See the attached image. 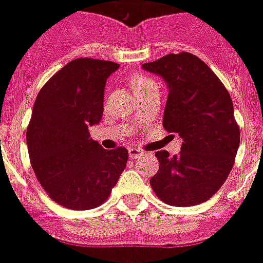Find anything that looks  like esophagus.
<instances>
[{
  "label": "esophagus",
  "mask_w": 263,
  "mask_h": 263,
  "mask_svg": "<svg viewBox=\"0 0 263 263\" xmlns=\"http://www.w3.org/2000/svg\"><path fill=\"white\" fill-rule=\"evenodd\" d=\"M128 154H129V158H131V159H136V158H140L141 156H144V152L141 151V149L129 148L128 149Z\"/></svg>",
  "instance_id": "obj_1"
}]
</instances>
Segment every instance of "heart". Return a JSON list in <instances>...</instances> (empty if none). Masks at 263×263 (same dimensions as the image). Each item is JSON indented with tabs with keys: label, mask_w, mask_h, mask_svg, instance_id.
Listing matches in <instances>:
<instances>
[{
	"label": "heart",
	"mask_w": 263,
	"mask_h": 263,
	"mask_svg": "<svg viewBox=\"0 0 263 263\" xmlns=\"http://www.w3.org/2000/svg\"><path fill=\"white\" fill-rule=\"evenodd\" d=\"M128 84L131 87L132 92L136 96L141 95V93L146 92L151 88L157 87L156 83L148 78L145 75H141V73H132V75L128 76Z\"/></svg>",
	"instance_id": "1"
}]
</instances>
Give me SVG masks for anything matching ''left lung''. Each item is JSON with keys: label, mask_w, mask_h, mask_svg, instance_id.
Wrapping results in <instances>:
<instances>
[{"label": "left lung", "mask_w": 263, "mask_h": 263, "mask_svg": "<svg viewBox=\"0 0 263 263\" xmlns=\"http://www.w3.org/2000/svg\"><path fill=\"white\" fill-rule=\"evenodd\" d=\"M143 68L167 83L163 128L183 139L179 154L156 152L159 168L152 188L171 206L205 202L228 178L239 149L231 96L212 68L187 51L167 54Z\"/></svg>", "instance_id": "left-lung-1"}]
</instances>
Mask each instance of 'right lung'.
<instances>
[{
  "label": "right lung",
  "instance_id": "1",
  "mask_svg": "<svg viewBox=\"0 0 263 263\" xmlns=\"http://www.w3.org/2000/svg\"><path fill=\"white\" fill-rule=\"evenodd\" d=\"M118 68L111 61L78 58L36 97L27 127L29 161L49 197L67 209L104 203L126 167V148L104 149L89 134L102 118L107 78Z\"/></svg>",
  "mask_w": 263,
  "mask_h": 263
}]
</instances>
